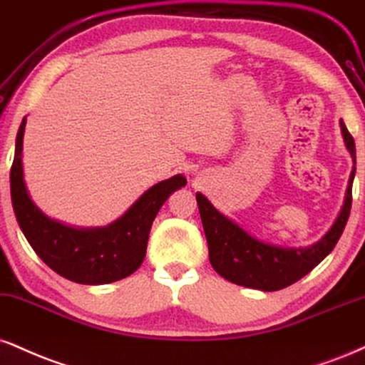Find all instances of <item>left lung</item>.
Returning <instances> with one entry per match:
<instances>
[{
  "instance_id": "obj_1",
  "label": "left lung",
  "mask_w": 365,
  "mask_h": 365,
  "mask_svg": "<svg viewBox=\"0 0 365 365\" xmlns=\"http://www.w3.org/2000/svg\"><path fill=\"white\" fill-rule=\"evenodd\" d=\"M341 135L355 165V143L349 130L340 120ZM355 166L349 178V187L344 207L322 240L306 248H284L263 243L253 238L240 225L226 217L210 204L205 195L197 192V204L209 245V260L212 269L221 277L243 287L260 289V291H280L309 274L327 255L335 248L340 240L352 207V183Z\"/></svg>"
}]
</instances>
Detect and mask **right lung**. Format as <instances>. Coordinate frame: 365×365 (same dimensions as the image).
<instances>
[{
  "label": "right lung",
  "mask_w": 365,
  "mask_h": 365,
  "mask_svg": "<svg viewBox=\"0 0 365 365\" xmlns=\"http://www.w3.org/2000/svg\"><path fill=\"white\" fill-rule=\"evenodd\" d=\"M21 120L10 171L11 202L25 238L61 277L76 284H110L134 274L146 257L148 238L158 210L170 194L187 185L183 175H175L153 185L125 210L124 216L103 227H74L42 212L30 199L24 180V133Z\"/></svg>",
  "instance_id": "1"
}]
</instances>
